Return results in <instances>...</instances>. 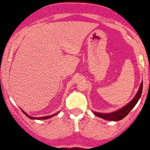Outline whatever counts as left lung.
I'll return each instance as SVG.
<instances>
[{"label": "left lung", "mask_w": 150, "mask_h": 150, "mask_svg": "<svg viewBox=\"0 0 150 150\" xmlns=\"http://www.w3.org/2000/svg\"><path fill=\"white\" fill-rule=\"evenodd\" d=\"M142 89H143V82L142 81V83H141L140 84V87H139V91H138L137 94L136 95L134 98H133V100L128 103V104H127L125 106H124L122 109H121L120 110L116 111V112H112V113H109V114H100V113H98V112H94V114L96 115V116L103 118V119L107 120H110V121L121 120L123 119L124 117H125L128 115L129 112L131 111V109L136 106V104L137 103V102L139 101V98H140L141 96H142Z\"/></svg>", "instance_id": "obj_1"}]
</instances>
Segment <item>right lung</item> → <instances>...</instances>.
Returning <instances> with one entry per match:
<instances>
[{
  "instance_id": "obj_1",
  "label": "right lung",
  "mask_w": 150,
  "mask_h": 150,
  "mask_svg": "<svg viewBox=\"0 0 150 150\" xmlns=\"http://www.w3.org/2000/svg\"><path fill=\"white\" fill-rule=\"evenodd\" d=\"M23 113H24L25 115H26L27 117H29L30 119H33V120H47V119H49V118H50V117H53V116H54V115H55L56 114H57V113H56V114H54V115H50V116L42 117H30V116H29V115H27V114L25 113V112H23Z\"/></svg>"
}]
</instances>
